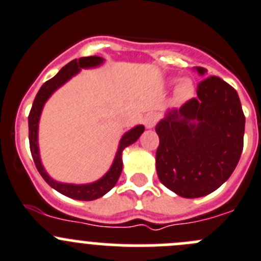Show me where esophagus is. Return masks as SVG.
Segmentation results:
<instances>
[{
    "instance_id": "esophagus-1",
    "label": "esophagus",
    "mask_w": 261,
    "mask_h": 261,
    "mask_svg": "<svg viewBox=\"0 0 261 261\" xmlns=\"http://www.w3.org/2000/svg\"><path fill=\"white\" fill-rule=\"evenodd\" d=\"M157 122H158V114L149 113V114H147V116H145L144 125H145V127H147V128L154 127L155 123H157Z\"/></svg>"
}]
</instances>
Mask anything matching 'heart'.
Segmentation results:
<instances>
[{
  "label": "heart",
  "instance_id": "obj_1",
  "mask_svg": "<svg viewBox=\"0 0 261 261\" xmlns=\"http://www.w3.org/2000/svg\"><path fill=\"white\" fill-rule=\"evenodd\" d=\"M193 82L189 79H184L177 84L176 89H175V99L177 101H187L193 96Z\"/></svg>",
  "mask_w": 261,
  "mask_h": 261
}]
</instances>
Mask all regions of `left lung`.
<instances>
[{
  "label": "left lung",
  "instance_id": "obj_1",
  "mask_svg": "<svg viewBox=\"0 0 261 261\" xmlns=\"http://www.w3.org/2000/svg\"><path fill=\"white\" fill-rule=\"evenodd\" d=\"M155 133L161 182L184 198L207 196L229 179L243 149L245 114L237 91L216 75L202 80L197 97L167 112Z\"/></svg>",
  "mask_w": 261,
  "mask_h": 261
}]
</instances>
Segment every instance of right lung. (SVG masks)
I'll return each mask as SVG.
<instances>
[{
    "label": "right lung",
    "mask_w": 261,
    "mask_h": 261,
    "mask_svg": "<svg viewBox=\"0 0 261 261\" xmlns=\"http://www.w3.org/2000/svg\"><path fill=\"white\" fill-rule=\"evenodd\" d=\"M103 63V59L100 57H86L80 58L79 60L74 59L72 62L68 63L67 65L59 70L57 75H54L53 79L46 81L45 84L41 86L40 91L37 92L32 106L31 112L28 116V126H29V148H31L32 157L35 161V165L37 167L38 172L41 176L45 179L51 188L58 191L59 193L64 194V196L69 197V198L80 199V201H92V199L100 198L106 193H108L114 186H116L117 180H118L119 175L122 172V152L126 147L135 143L139 139V136L142 135L144 131V126L139 125L131 128L130 131L125 134L121 139L118 145V150L114 157L112 167L109 171L104 175L101 179L97 181L90 182V184H82V186H75V184H65V182H58L55 180L51 179L47 175V172L43 169L42 164L40 160V153H38V121H40L41 112H42L43 104L46 103L50 95L53 94L57 89H59L62 85H64L68 80H70L74 74L80 72L81 68H91L97 67Z\"/></svg>",
    "instance_id": "obj_1"
}]
</instances>
